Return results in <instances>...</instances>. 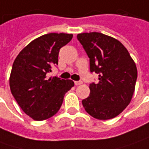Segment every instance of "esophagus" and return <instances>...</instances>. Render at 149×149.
I'll return each mask as SVG.
<instances>
[{"mask_svg": "<svg viewBox=\"0 0 149 149\" xmlns=\"http://www.w3.org/2000/svg\"><path fill=\"white\" fill-rule=\"evenodd\" d=\"M83 82L82 81H74V84L75 85H80V84H82Z\"/></svg>", "mask_w": 149, "mask_h": 149, "instance_id": "1", "label": "esophagus"}]
</instances>
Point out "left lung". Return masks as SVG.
Instances as JSON below:
<instances>
[{
	"label": "left lung",
	"mask_w": 149,
	"mask_h": 149,
	"mask_svg": "<svg viewBox=\"0 0 149 149\" xmlns=\"http://www.w3.org/2000/svg\"><path fill=\"white\" fill-rule=\"evenodd\" d=\"M77 39L89 58L90 72L99 74L98 83L89 84L90 94L82 100L84 108L100 120L116 117L129 105L134 92V61L123 44L102 33H81Z\"/></svg>",
	"instance_id": "obj_1"
}]
</instances>
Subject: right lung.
I'll return each instance as SVG.
<instances>
[{
    "mask_svg": "<svg viewBox=\"0 0 149 149\" xmlns=\"http://www.w3.org/2000/svg\"><path fill=\"white\" fill-rule=\"evenodd\" d=\"M73 35L49 33L34 40L15 58L10 76V88L21 109L34 120L41 121L54 115L64 96L74 86L70 79L48 78L51 66L58 65L61 47Z\"/></svg>",
    "mask_w": 149,
    "mask_h": 149,
    "instance_id": "add662e5",
    "label": "right lung"
}]
</instances>
